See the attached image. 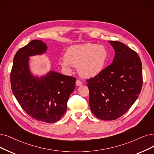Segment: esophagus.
<instances>
[{
	"label": "esophagus",
	"instance_id": "obj_1",
	"mask_svg": "<svg viewBox=\"0 0 154 154\" xmlns=\"http://www.w3.org/2000/svg\"><path fill=\"white\" fill-rule=\"evenodd\" d=\"M76 84L77 86H80V85H82L83 84V83L81 81H79V80H76Z\"/></svg>",
	"mask_w": 154,
	"mask_h": 154
}]
</instances>
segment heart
Returning <instances> with one entry per match:
<instances>
[{"label": "heart", "instance_id": "1", "mask_svg": "<svg viewBox=\"0 0 154 154\" xmlns=\"http://www.w3.org/2000/svg\"><path fill=\"white\" fill-rule=\"evenodd\" d=\"M106 48L102 45L87 44L76 45L67 49L59 64L67 71L71 66L77 67L79 75L83 78L94 77L103 69L107 60Z\"/></svg>", "mask_w": 154, "mask_h": 154}]
</instances>
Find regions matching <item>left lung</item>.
<instances>
[{"mask_svg":"<svg viewBox=\"0 0 154 154\" xmlns=\"http://www.w3.org/2000/svg\"><path fill=\"white\" fill-rule=\"evenodd\" d=\"M109 42L115 51L112 63L87 80L91 111L105 121L124 115L137 100L143 85L138 54L122 42Z\"/></svg>","mask_w":154,"mask_h":154,"instance_id":"obj_1","label":"left lung"}]
</instances>
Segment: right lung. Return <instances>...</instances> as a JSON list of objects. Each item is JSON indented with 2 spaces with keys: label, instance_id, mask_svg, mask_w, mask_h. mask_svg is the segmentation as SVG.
<instances>
[{
  "label": "right lung",
  "instance_id": "1",
  "mask_svg": "<svg viewBox=\"0 0 154 154\" xmlns=\"http://www.w3.org/2000/svg\"><path fill=\"white\" fill-rule=\"evenodd\" d=\"M47 48L45 43L34 40L17 51L11 72V85L18 103L29 116L52 123L66 113L76 78L54 71L40 78L31 74L28 57L44 53Z\"/></svg>",
  "mask_w": 154,
  "mask_h": 154
}]
</instances>
